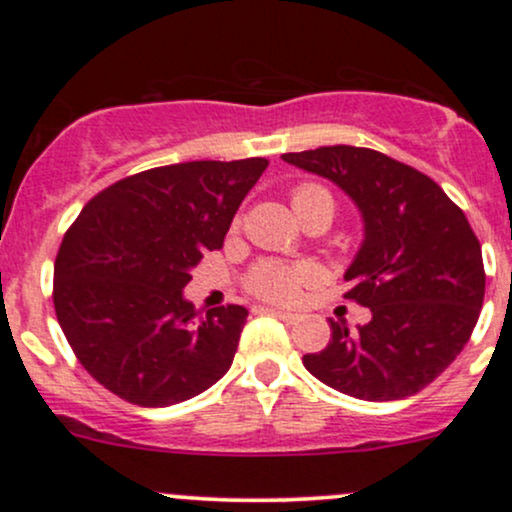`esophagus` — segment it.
I'll list each match as a JSON object with an SVG mask.
<instances>
[{"instance_id": "esophagus-1", "label": "esophagus", "mask_w": 512, "mask_h": 512, "mask_svg": "<svg viewBox=\"0 0 512 512\" xmlns=\"http://www.w3.org/2000/svg\"><path fill=\"white\" fill-rule=\"evenodd\" d=\"M262 313H269V315L279 317V320H281V322H286V325H296V322L301 320V317H298V315H293V313H284V310H276V308H262Z\"/></svg>"}]
</instances>
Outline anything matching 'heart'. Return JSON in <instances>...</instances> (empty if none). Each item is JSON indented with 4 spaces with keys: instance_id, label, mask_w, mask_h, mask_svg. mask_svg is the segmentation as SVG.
Wrapping results in <instances>:
<instances>
[{
    "instance_id": "b5f03b06",
    "label": "heart",
    "mask_w": 512,
    "mask_h": 512,
    "mask_svg": "<svg viewBox=\"0 0 512 512\" xmlns=\"http://www.w3.org/2000/svg\"><path fill=\"white\" fill-rule=\"evenodd\" d=\"M325 195L330 197V192L320 185H301L293 190V204L303 202V199ZM317 279V272L308 264H281L264 260L250 269L245 276V286L250 293H255L257 298L269 303H296L301 296L303 286L313 284Z\"/></svg>"
}]
</instances>
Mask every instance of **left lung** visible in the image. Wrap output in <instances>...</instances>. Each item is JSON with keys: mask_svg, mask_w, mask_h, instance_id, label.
<instances>
[{"mask_svg": "<svg viewBox=\"0 0 512 512\" xmlns=\"http://www.w3.org/2000/svg\"><path fill=\"white\" fill-rule=\"evenodd\" d=\"M281 158L342 187L363 216L344 298L373 317L358 332L330 320V344L303 366L366 402L416 395L460 356L484 303V260L467 216L438 182L380 151L337 144Z\"/></svg>", "mask_w": 512, "mask_h": 512, "instance_id": "8db88e82", "label": "left lung"}]
</instances>
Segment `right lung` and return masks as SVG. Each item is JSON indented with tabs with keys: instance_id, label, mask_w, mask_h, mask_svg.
<instances>
[{
	"instance_id": "obj_1",
	"label": "right lung",
	"mask_w": 512,
	"mask_h": 512,
	"mask_svg": "<svg viewBox=\"0 0 512 512\" xmlns=\"http://www.w3.org/2000/svg\"><path fill=\"white\" fill-rule=\"evenodd\" d=\"M267 158L190 161L105 187L64 233L55 260L57 322L91 378L139 407H170L209 390L236 356L248 310L199 317L182 289Z\"/></svg>"
}]
</instances>
